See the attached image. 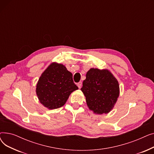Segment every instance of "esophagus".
<instances>
[{"label": "esophagus", "mask_w": 154, "mask_h": 154, "mask_svg": "<svg viewBox=\"0 0 154 154\" xmlns=\"http://www.w3.org/2000/svg\"><path fill=\"white\" fill-rule=\"evenodd\" d=\"M77 86H78V87L79 88H80V87H81V86H82V82H78L77 83Z\"/></svg>", "instance_id": "1"}]
</instances>
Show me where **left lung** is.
<instances>
[{
	"label": "left lung",
	"mask_w": 154,
	"mask_h": 154,
	"mask_svg": "<svg viewBox=\"0 0 154 154\" xmlns=\"http://www.w3.org/2000/svg\"><path fill=\"white\" fill-rule=\"evenodd\" d=\"M81 91L87 106L94 114H108L120 94L118 80L108 69L91 68L86 74Z\"/></svg>",
	"instance_id": "obj_1"
}]
</instances>
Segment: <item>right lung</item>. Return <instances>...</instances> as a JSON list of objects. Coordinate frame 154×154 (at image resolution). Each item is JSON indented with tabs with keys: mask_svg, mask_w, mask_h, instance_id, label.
I'll use <instances>...</instances> for the list:
<instances>
[{
	"mask_svg": "<svg viewBox=\"0 0 154 154\" xmlns=\"http://www.w3.org/2000/svg\"><path fill=\"white\" fill-rule=\"evenodd\" d=\"M79 89L72 74L62 63L52 62L42 72L36 85L39 102L49 110L62 107L72 92Z\"/></svg>",
	"mask_w": 154,
	"mask_h": 154,
	"instance_id": "add662e5",
	"label": "right lung"
}]
</instances>
